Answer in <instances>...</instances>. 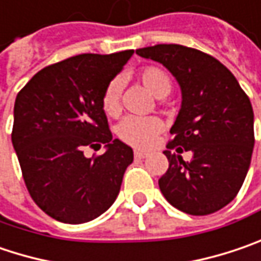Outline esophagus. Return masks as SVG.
Masks as SVG:
<instances>
[{
    "label": "esophagus",
    "instance_id": "1",
    "mask_svg": "<svg viewBox=\"0 0 261 261\" xmlns=\"http://www.w3.org/2000/svg\"><path fill=\"white\" fill-rule=\"evenodd\" d=\"M146 156H147V153H146V152H142V150H134V158H136V160H145Z\"/></svg>",
    "mask_w": 261,
    "mask_h": 261
}]
</instances>
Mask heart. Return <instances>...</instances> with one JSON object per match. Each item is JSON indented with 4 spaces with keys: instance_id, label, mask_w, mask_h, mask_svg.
<instances>
[{
    "instance_id": "obj_1",
    "label": "heart",
    "mask_w": 261,
    "mask_h": 261,
    "mask_svg": "<svg viewBox=\"0 0 261 261\" xmlns=\"http://www.w3.org/2000/svg\"><path fill=\"white\" fill-rule=\"evenodd\" d=\"M137 78L146 90H149L155 97H165L170 94L173 88V81L170 73L165 69L155 65H147L140 68L137 72ZM119 83L114 80L106 85L101 96V109L108 116H116L121 111L119 101ZM164 128V122L156 116H127L121 121L116 128L118 137L134 147H147L152 145L155 137Z\"/></svg>"
}]
</instances>
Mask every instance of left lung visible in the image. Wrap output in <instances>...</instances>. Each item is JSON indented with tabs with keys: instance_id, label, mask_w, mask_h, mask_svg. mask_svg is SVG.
Wrapping results in <instances>:
<instances>
[{
	"instance_id": "1",
	"label": "left lung",
	"mask_w": 261,
	"mask_h": 261,
	"mask_svg": "<svg viewBox=\"0 0 261 261\" xmlns=\"http://www.w3.org/2000/svg\"><path fill=\"white\" fill-rule=\"evenodd\" d=\"M136 53L162 63L181 88V109L164 152L168 170L158 180L165 199L192 216L213 214L232 202L250 168L254 147L251 101L216 57L178 44ZM191 151L192 160L181 153Z\"/></svg>"
}]
</instances>
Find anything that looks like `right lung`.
Wrapping results in <instances>:
<instances>
[{"instance_id": "add662e5", "label": "right lung", "mask_w": 261, "mask_h": 261, "mask_svg": "<svg viewBox=\"0 0 261 261\" xmlns=\"http://www.w3.org/2000/svg\"><path fill=\"white\" fill-rule=\"evenodd\" d=\"M80 54L45 66L19 91L11 142L26 189L56 220L80 224L99 217L116 199L133 149L112 140L101 96L133 56ZM106 144L103 155L85 150Z\"/></svg>"}]
</instances>
